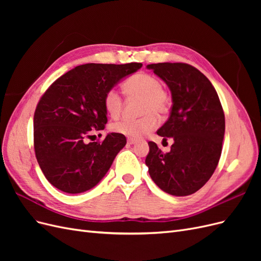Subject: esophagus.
Masks as SVG:
<instances>
[{
    "instance_id": "34e87169",
    "label": "esophagus",
    "mask_w": 261,
    "mask_h": 261,
    "mask_svg": "<svg viewBox=\"0 0 261 261\" xmlns=\"http://www.w3.org/2000/svg\"><path fill=\"white\" fill-rule=\"evenodd\" d=\"M136 141H137V140H136L135 138H132V137H128V138H127V143H128L129 145H134V144L136 143Z\"/></svg>"
}]
</instances>
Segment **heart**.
Returning a JSON list of instances; mask_svg holds the SVG:
<instances>
[{
	"label": "heart",
	"instance_id": "1",
	"mask_svg": "<svg viewBox=\"0 0 261 261\" xmlns=\"http://www.w3.org/2000/svg\"><path fill=\"white\" fill-rule=\"evenodd\" d=\"M124 90L129 98L141 99L139 112L144 114L139 118H121L111 124L115 133L129 137H140L152 132L158 125L156 116H163L169 111L170 99L162 90V84L151 74L140 72L129 77L124 84ZM107 112L116 117L121 113L123 100L121 93L115 88H110L103 98Z\"/></svg>",
	"mask_w": 261,
	"mask_h": 261
}]
</instances>
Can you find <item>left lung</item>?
Segmentation results:
<instances>
[{
	"label": "left lung",
	"mask_w": 261,
	"mask_h": 261,
	"mask_svg": "<svg viewBox=\"0 0 261 261\" xmlns=\"http://www.w3.org/2000/svg\"><path fill=\"white\" fill-rule=\"evenodd\" d=\"M147 68L172 94L170 117L156 134L163 140H174L167 153L149 141L148 172L163 192L192 195L207 183L219 163L225 130L222 106L210 81L192 65L158 63Z\"/></svg>",
	"instance_id": "1"
}]
</instances>
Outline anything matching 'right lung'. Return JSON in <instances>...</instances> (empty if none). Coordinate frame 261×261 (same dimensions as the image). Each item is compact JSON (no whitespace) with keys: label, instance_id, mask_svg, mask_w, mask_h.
Listing matches in <instances>:
<instances>
[{"label":"right lung","instance_id":"1","mask_svg":"<svg viewBox=\"0 0 261 261\" xmlns=\"http://www.w3.org/2000/svg\"><path fill=\"white\" fill-rule=\"evenodd\" d=\"M141 66V63L80 65L44 92L34 116V143L39 167L54 187L80 194L105 177L126 145V137L111 133L102 143H86V138L93 129H103L108 122L106 92Z\"/></svg>","mask_w":261,"mask_h":261}]
</instances>
